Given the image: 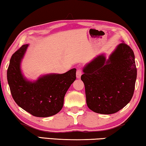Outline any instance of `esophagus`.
Instances as JSON below:
<instances>
[{
	"mask_svg": "<svg viewBox=\"0 0 146 146\" xmlns=\"http://www.w3.org/2000/svg\"><path fill=\"white\" fill-rule=\"evenodd\" d=\"M82 72L80 69H78L77 71H76V78H80L81 76H82Z\"/></svg>",
	"mask_w": 146,
	"mask_h": 146,
	"instance_id": "34e87169",
	"label": "esophagus"
}]
</instances>
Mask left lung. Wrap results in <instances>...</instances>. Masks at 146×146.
I'll return each mask as SVG.
<instances>
[{"mask_svg": "<svg viewBox=\"0 0 146 146\" xmlns=\"http://www.w3.org/2000/svg\"><path fill=\"white\" fill-rule=\"evenodd\" d=\"M86 102L92 111L112 114L123 108L133 96L137 76L135 57L124 42L109 57L100 54L83 68Z\"/></svg>", "mask_w": 146, "mask_h": 146, "instance_id": "1", "label": "left lung"}]
</instances>
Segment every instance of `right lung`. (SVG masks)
Instances as JSON below:
<instances>
[{"label": "right lung", "instance_id": "right-lung-1", "mask_svg": "<svg viewBox=\"0 0 146 146\" xmlns=\"http://www.w3.org/2000/svg\"><path fill=\"white\" fill-rule=\"evenodd\" d=\"M29 44L23 45L10 60L7 80L11 94L19 107L39 117L54 115L61 110L64 95L76 80V69L64 74H47L35 81L23 74L21 64Z\"/></svg>", "mask_w": 146, "mask_h": 146}]
</instances>
